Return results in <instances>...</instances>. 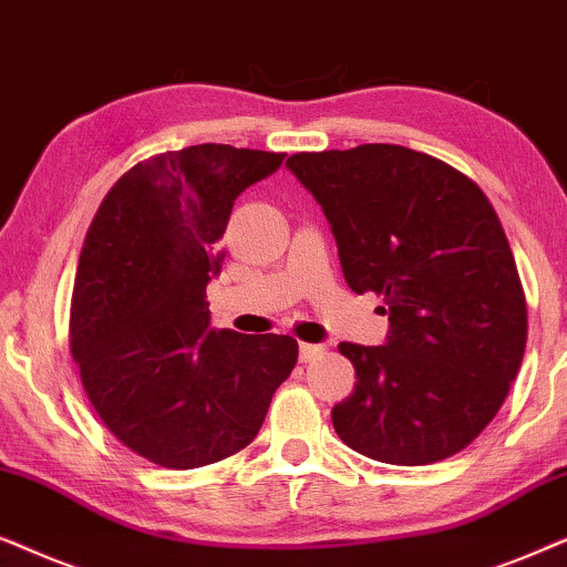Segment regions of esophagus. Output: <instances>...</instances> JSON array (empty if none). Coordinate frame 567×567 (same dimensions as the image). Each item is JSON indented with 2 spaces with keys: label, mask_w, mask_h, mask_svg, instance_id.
Here are the masks:
<instances>
[{
  "label": "esophagus",
  "mask_w": 567,
  "mask_h": 567,
  "mask_svg": "<svg viewBox=\"0 0 567 567\" xmlns=\"http://www.w3.org/2000/svg\"><path fill=\"white\" fill-rule=\"evenodd\" d=\"M319 354H323V347H321V344H308V342H303V344L298 347V358H300V362H311V360L319 358Z\"/></svg>",
  "instance_id": "1"
}]
</instances>
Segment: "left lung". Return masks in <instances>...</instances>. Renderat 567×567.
<instances>
[{"label": "left lung", "mask_w": 567, "mask_h": 567, "mask_svg": "<svg viewBox=\"0 0 567 567\" xmlns=\"http://www.w3.org/2000/svg\"><path fill=\"white\" fill-rule=\"evenodd\" d=\"M292 176L321 205L352 292L383 296L386 342H342L354 391L337 435L396 466L470 446L501 410L526 347V300L508 238L477 184L417 150L298 153Z\"/></svg>", "instance_id": "1"}]
</instances>
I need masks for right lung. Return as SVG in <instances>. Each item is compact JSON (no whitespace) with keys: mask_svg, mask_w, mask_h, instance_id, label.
I'll list each match as a JSON object with an SVG mask.
<instances>
[{"mask_svg":"<svg viewBox=\"0 0 567 567\" xmlns=\"http://www.w3.org/2000/svg\"><path fill=\"white\" fill-rule=\"evenodd\" d=\"M282 161L215 142L155 155L116 181L90 225L72 354L105 427L153 464L238 454L296 368V339L215 329L207 308L233 205Z\"/></svg>","mask_w":567,"mask_h":567,"instance_id":"right-lung-1","label":"right lung"}]
</instances>
